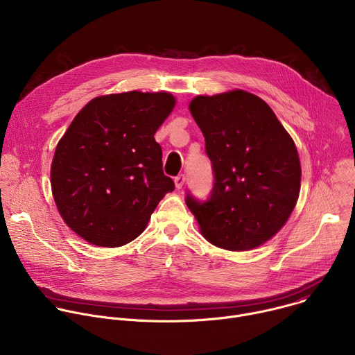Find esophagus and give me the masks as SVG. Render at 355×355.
<instances>
[{
	"instance_id": "1",
	"label": "esophagus",
	"mask_w": 355,
	"mask_h": 355,
	"mask_svg": "<svg viewBox=\"0 0 355 355\" xmlns=\"http://www.w3.org/2000/svg\"><path fill=\"white\" fill-rule=\"evenodd\" d=\"M174 182H175L177 189H181L182 185L185 184V175H184V174H178V175L174 178Z\"/></svg>"
}]
</instances>
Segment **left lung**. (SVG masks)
I'll list each match as a JSON object with an SVG mask.
<instances>
[{
  "label": "left lung",
  "mask_w": 355,
  "mask_h": 355,
  "mask_svg": "<svg viewBox=\"0 0 355 355\" xmlns=\"http://www.w3.org/2000/svg\"><path fill=\"white\" fill-rule=\"evenodd\" d=\"M189 111L205 137L214 187L185 204L212 244L244 251L270 240L292 214L300 163L292 137L267 103L236 89L196 96Z\"/></svg>",
  "instance_id": "left-lung-1"
}]
</instances>
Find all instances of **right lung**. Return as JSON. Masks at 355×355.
I'll return each mask as SVG.
<instances>
[{
  "mask_svg": "<svg viewBox=\"0 0 355 355\" xmlns=\"http://www.w3.org/2000/svg\"><path fill=\"white\" fill-rule=\"evenodd\" d=\"M175 105L168 92L94 98L59 141L52 163L58 209L80 237L101 247L136 239L174 181L155 133Z\"/></svg>",
  "mask_w": 355,
  "mask_h": 355,
  "instance_id": "obj_1",
  "label": "right lung"
}]
</instances>
